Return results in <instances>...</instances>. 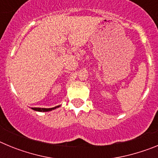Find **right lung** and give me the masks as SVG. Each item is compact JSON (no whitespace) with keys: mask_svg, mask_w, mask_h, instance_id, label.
<instances>
[{"mask_svg":"<svg viewBox=\"0 0 158 158\" xmlns=\"http://www.w3.org/2000/svg\"><path fill=\"white\" fill-rule=\"evenodd\" d=\"M59 106H57V107H51V108H40V107H32V109L35 110V111H50L51 110L55 109L56 107H58Z\"/></svg>","mask_w":158,"mask_h":158,"instance_id":"right-lung-1","label":"right lung"}]
</instances>
